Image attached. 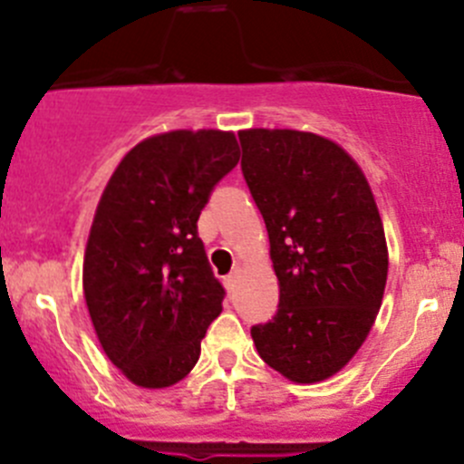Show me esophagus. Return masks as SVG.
I'll list each match as a JSON object with an SVG mask.
<instances>
[{
	"label": "esophagus",
	"mask_w": 464,
	"mask_h": 464,
	"mask_svg": "<svg viewBox=\"0 0 464 464\" xmlns=\"http://www.w3.org/2000/svg\"><path fill=\"white\" fill-rule=\"evenodd\" d=\"M224 285H227L228 292H233V287H236V274H228L227 278H224Z\"/></svg>",
	"instance_id": "esophagus-1"
}]
</instances>
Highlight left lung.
Here are the masks:
<instances>
[{
    "instance_id": "left-lung-1",
    "label": "left lung",
    "mask_w": 464,
    "mask_h": 464,
    "mask_svg": "<svg viewBox=\"0 0 464 464\" xmlns=\"http://www.w3.org/2000/svg\"><path fill=\"white\" fill-rule=\"evenodd\" d=\"M242 175L269 233L278 312L251 327L258 354L292 382L334 375L382 305L388 251L375 198L339 145L296 130H245Z\"/></svg>"
}]
</instances>
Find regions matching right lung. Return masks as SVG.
Returning <instances> with one entry per match:
<instances>
[{
    "label": "right lung",
    "instance_id": "1",
    "mask_svg": "<svg viewBox=\"0 0 464 464\" xmlns=\"http://www.w3.org/2000/svg\"><path fill=\"white\" fill-rule=\"evenodd\" d=\"M240 161L231 132L177 130L134 145L111 175L87 240L82 287L107 357L143 388L193 371L227 296L198 219Z\"/></svg>",
    "mask_w": 464,
    "mask_h": 464
}]
</instances>
